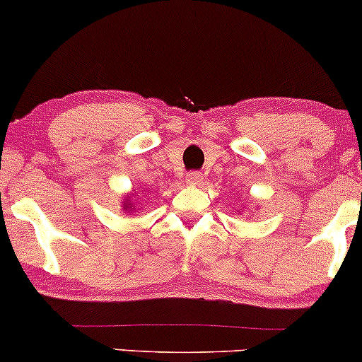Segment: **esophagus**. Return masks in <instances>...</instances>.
Wrapping results in <instances>:
<instances>
[{
  "label": "esophagus",
  "instance_id": "obj_1",
  "mask_svg": "<svg viewBox=\"0 0 362 362\" xmlns=\"http://www.w3.org/2000/svg\"><path fill=\"white\" fill-rule=\"evenodd\" d=\"M185 180H187V184H189V185H197V184H201L202 173H201V172H190V173H187Z\"/></svg>",
  "mask_w": 362,
  "mask_h": 362
}]
</instances>
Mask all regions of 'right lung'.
Returning a JSON list of instances; mask_svg holds the SVG:
<instances>
[{"instance_id":"add662e5","label":"right lung","mask_w":362,"mask_h":362,"mask_svg":"<svg viewBox=\"0 0 362 362\" xmlns=\"http://www.w3.org/2000/svg\"><path fill=\"white\" fill-rule=\"evenodd\" d=\"M122 207H124V211H127V209H131V207H134V206H132L131 199H129V195H127L126 199H124V204H122Z\"/></svg>"}]
</instances>
